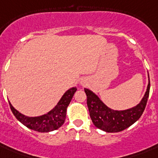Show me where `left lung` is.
I'll use <instances>...</instances> for the list:
<instances>
[{
  "mask_svg": "<svg viewBox=\"0 0 158 158\" xmlns=\"http://www.w3.org/2000/svg\"><path fill=\"white\" fill-rule=\"evenodd\" d=\"M149 89L150 82L143 98L136 106L125 110H114L107 107L96 94L84 89L92 121L97 128L108 133L120 132L127 129L136 122L144 111L149 96Z\"/></svg>",
  "mask_w": 158,
  "mask_h": 158,
  "instance_id": "obj_1",
  "label": "left lung"
}]
</instances>
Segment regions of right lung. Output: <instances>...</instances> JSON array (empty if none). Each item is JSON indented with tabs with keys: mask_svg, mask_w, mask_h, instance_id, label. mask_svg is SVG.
Returning a JSON list of instances; mask_svg holds the SVG:
<instances>
[{
	"mask_svg": "<svg viewBox=\"0 0 158 158\" xmlns=\"http://www.w3.org/2000/svg\"><path fill=\"white\" fill-rule=\"evenodd\" d=\"M76 90L77 89L75 87L69 89L65 92V94L62 96L59 102L52 110L48 114L38 117H28L21 114L12 106L10 102V107L16 119L25 125L26 127L38 132H50L57 130L64 124L66 116L67 106H69Z\"/></svg>",
	"mask_w": 158,
	"mask_h": 158,
	"instance_id": "1",
	"label": "right lung"
}]
</instances>
